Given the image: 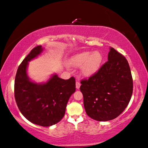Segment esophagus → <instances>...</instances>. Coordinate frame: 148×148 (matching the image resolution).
<instances>
[{"instance_id":"34e87169","label":"esophagus","mask_w":148,"mask_h":148,"mask_svg":"<svg viewBox=\"0 0 148 148\" xmlns=\"http://www.w3.org/2000/svg\"><path fill=\"white\" fill-rule=\"evenodd\" d=\"M80 83L79 82H76V89H79L80 88Z\"/></svg>"}]
</instances>
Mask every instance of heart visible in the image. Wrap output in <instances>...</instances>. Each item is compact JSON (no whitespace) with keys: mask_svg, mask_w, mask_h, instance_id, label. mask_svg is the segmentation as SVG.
Returning a JSON list of instances; mask_svg holds the SVG:
<instances>
[{"mask_svg":"<svg viewBox=\"0 0 148 148\" xmlns=\"http://www.w3.org/2000/svg\"><path fill=\"white\" fill-rule=\"evenodd\" d=\"M103 56L99 51H84L76 54L70 60L73 67H81L82 74L85 76L95 74L101 67Z\"/></svg>","mask_w":148,"mask_h":148,"instance_id":"1","label":"heart"}]
</instances>
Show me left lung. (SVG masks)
Wrapping results in <instances>:
<instances>
[{"label": "left lung", "instance_id": "8db88e82", "mask_svg": "<svg viewBox=\"0 0 148 148\" xmlns=\"http://www.w3.org/2000/svg\"><path fill=\"white\" fill-rule=\"evenodd\" d=\"M81 84L86 113L99 121H107L121 115L133 93V79L127 60L113 47H110L108 61Z\"/></svg>", "mask_w": 148, "mask_h": 148}]
</instances>
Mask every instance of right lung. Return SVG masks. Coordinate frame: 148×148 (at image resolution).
<instances>
[{
  "label": "right lung",
  "mask_w": 148,
  "mask_h": 148,
  "mask_svg": "<svg viewBox=\"0 0 148 148\" xmlns=\"http://www.w3.org/2000/svg\"><path fill=\"white\" fill-rule=\"evenodd\" d=\"M41 45L33 48L18 66L14 80V98L21 113L33 123L49 127L61 121L67 103L76 91L74 77L60 78L56 74L45 82L37 83L27 74L29 62L41 55Z\"/></svg>",
  "instance_id": "obj_1"
}]
</instances>
